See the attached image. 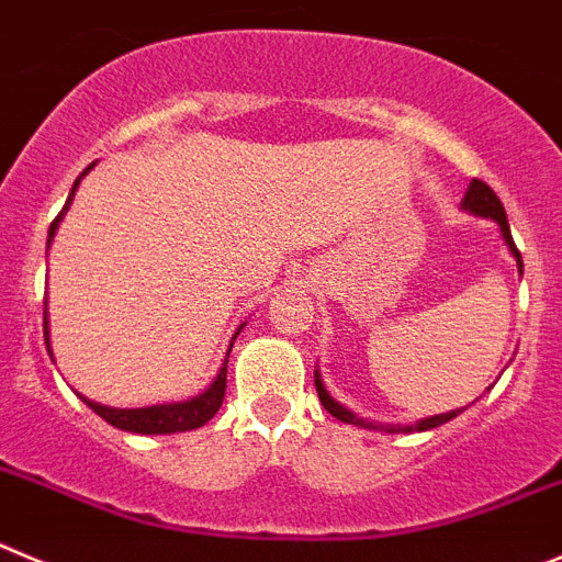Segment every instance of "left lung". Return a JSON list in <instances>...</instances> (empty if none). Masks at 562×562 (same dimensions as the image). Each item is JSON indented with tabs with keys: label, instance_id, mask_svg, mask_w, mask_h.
<instances>
[{
	"label": "left lung",
	"instance_id": "left-lung-1",
	"mask_svg": "<svg viewBox=\"0 0 562 562\" xmlns=\"http://www.w3.org/2000/svg\"><path fill=\"white\" fill-rule=\"evenodd\" d=\"M462 206H464V210H470V212H476V215H482V218H493L495 224L502 226V235H504V240H507L509 251L515 255V260H518V269H524V262H520V251L515 249L513 232H509L507 212H504V204L498 201V195L493 193V187L484 184L482 179H473V181H470V187H468V193H464ZM316 392H318V401H322V406H325L327 412L333 414V417L341 419V423H352V426H363V428H383V426H372V423H367V419L356 417L352 412H347L344 406H338L330 394H327V389L322 386V378H318V372H316ZM459 412H462V408H457V412H448V414H437V417L419 419L417 426H403V428L401 426H386V431H428V428H437V426H442V423H448V419H453Z\"/></svg>",
	"mask_w": 562,
	"mask_h": 562
}]
</instances>
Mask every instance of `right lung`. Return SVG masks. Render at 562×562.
Listing matches in <instances>:
<instances>
[{"label":"right lung","instance_id":"right-lung-1","mask_svg":"<svg viewBox=\"0 0 562 562\" xmlns=\"http://www.w3.org/2000/svg\"><path fill=\"white\" fill-rule=\"evenodd\" d=\"M89 170V168H86ZM86 170L80 176H86ZM80 179H75L72 184V193H69L67 204L64 210L58 212V218L53 221L49 226V235H47V249H49V240H53L55 229H58V221L64 218V212L69 210L72 204V195L78 190ZM44 338H47V350H49V333H47V313H44ZM237 338V336H235ZM232 350V347H229ZM226 363H229V356H226L224 367H221L218 378L206 389L204 394L193 397V401L187 403H170V406H150V408H109V406H100V403L86 401L83 403L92 408L94 414L109 423L114 428H123V431H134V434H176V431H193V428H201L204 423H210L215 414H218L221 403H224V394H226Z\"/></svg>","mask_w":562,"mask_h":562}]
</instances>
